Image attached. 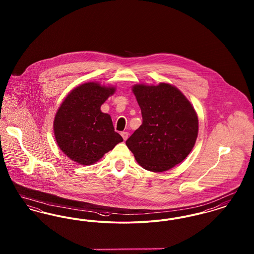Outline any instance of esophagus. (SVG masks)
Returning <instances> with one entry per match:
<instances>
[{
    "instance_id": "1",
    "label": "esophagus",
    "mask_w": 254,
    "mask_h": 254,
    "mask_svg": "<svg viewBox=\"0 0 254 254\" xmlns=\"http://www.w3.org/2000/svg\"><path fill=\"white\" fill-rule=\"evenodd\" d=\"M122 137H123V139H124V141H126L127 138H128V132H127V131H123L121 133Z\"/></svg>"
}]
</instances>
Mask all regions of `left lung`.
Returning <instances> with one entry per match:
<instances>
[{
  "label": "left lung",
  "instance_id": "obj_1",
  "mask_svg": "<svg viewBox=\"0 0 254 254\" xmlns=\"http://www.w3.org/2000/svg\"><path fill=\"white\" fill-rule=\"evenodd\" d=\"M143 123L127 140L138 164L162 172L180 164L193 148L198 117L190 102L173 85H135Z\"/></svg>",
  "mask_w": 254,
  "mask_h": 254
}]
</instances>
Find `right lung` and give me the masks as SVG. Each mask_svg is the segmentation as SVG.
<instances>
[{
  "label": "right lung",
  "mask_w": 254,
  "mask_h": 254,
  "mask_svg": "<svg viewBox=\"0 0 254 254\" xmlns=\"http://www.w3.org/2000/svg\"><path fill=\"white\" fill-rule=\"evenodd\" d=\"M114 92L113 86L85 83L75 87L62 103L54 119V135L61 150L74 162L95 164L123 142L114 131L111 117L101 111Z\"/></svg>",
  "instance_id": "1"
}]
</instances>
